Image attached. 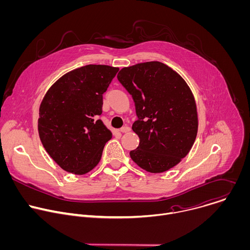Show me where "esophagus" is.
Here are the masks:
<instances>
[{
  "label": "esophagus",
  "instance_id": "34e87169",
  "mask_svg": "<svg viewBox=\"0 0 250 250\" xmlns=\"http://www.w3.org/2000/svg\"><path fill=\"white\" fill-rule=\"evenodd\" d=\"M129 130H130V127H128V126H126V125H125V126H123V127L120 129V131L123 132V133H124V132H128Z\"/></svg>",
  "mask_w": 250,
  "mask_h": 250
}]
</instances>
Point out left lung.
<instances>
[{
    "label": "left lung",
    "mask_w": 250,
    "mask_h": 250,
    "mask_svg": "<svg viewBox=\"0 0 250 250\" xmlns=\"http://www.w3.org/2000/svg\"><path fill=\"white\" fill-rule=\"evenodd\" d=\"M118 80L131 95L139 146L131 159L150 173L165 172L191 150L198 132L197 106L185 80L164 63L150 61L123 68Z\"/></svg>",
    "instance_id": "obj_1"
}]
</instances>
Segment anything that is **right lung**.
Instances as JSON below:
<instances>
[{"label": "right lung", "instance_id": "add662e5", "mask_svg": "<svg viewBox=\"0 0 250 250\" xmlns=\"http://www.w3.org/2000/svg\"><path fill=\"white\" fill-rule=\"evenodd\" d=\"M118 71L108 65H86L63 75L46 92L40 106L39 133L46 152L63 170L83 175L100 162L113 136L99 119L103 94Z\"/></svg>", "mask_w": 250, "mask_h": 250}]
</instances>
